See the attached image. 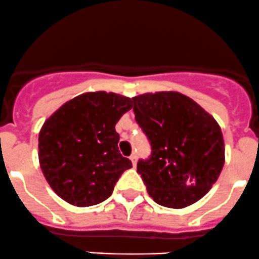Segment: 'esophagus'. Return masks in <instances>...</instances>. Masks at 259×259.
<instances>
[{"label":"esophagus","mask_w":259,"mask_h":259,"mask_svg":"<svg viewBox=\"0 0 259 259\" xmlns=\"http://www.w3.org/2000/svg\"><path fill=\"white\" fill-rule=\"evenodd\" d=\"M131 161H132V163H133V166H136V163H137V153L136 152H133L132 155H131Z\"/></svg>","instance_id":"34e87169"}]
</instances>
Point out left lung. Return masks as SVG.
<instances>
[{
  "label": "left lung",
  "mask_w": 259,
  "mask_h": 259,
  "mask_svg": "<svg viewBox=\"0 0 259 259\" xmlns=\"http://www.w3.org/2000/svg\"><path fill=\"white\" fill-rule=\"evenodd\" d=\"M138 126L147 136L151 156L137 172L153 201L181 209L200 200L224 166V140L218 122L179 92L133 97Z\"/></svg>",
  "instance_id": "1"
}]
</instances>
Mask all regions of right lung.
Returning <instances> with one entry per match:
<instances>
[{
  "label": "right lung",
  "instance_id": "1",
  "mask_svg": "<svg viewBox=\"0 0 259 259\" xmlns=\"http://www.w3.org/2000/svg\"><path fill=\"white\" fill-rule=\"evenodd\" d=\"M132 108L128 97L89 92L64 103L42 124L39 161L56 195L75 206L102 203L132 162L118 150L116 123Z\"/></svg>",
  "mask_w": 259,
  "mask_h": 259
}]
</instances>
